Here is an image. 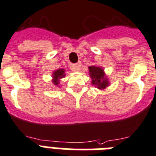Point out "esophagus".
Segmentation results:
<instances>
[{
    "label": "esophagus",
    "mask_w": 156,
    "mask_h": 156,
    "mask_svg": "<svg viewBox=\"0 0 156 156\" xmlns=\"http://www.w3.org/2000/svg\"><path fill=\"white\" fill-rule=\"evenodd\" d=\"M80 67H81V63H80V62L76 63V64H73V65L72 66L73 71H76V72H78V71L80 70Z\"/></svg>",
    "instance_id": "obj_1"
}]
</instances>
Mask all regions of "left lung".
Returning a JSON list of instances; mask_svg holds the SVG:
<instances>
[{
    "mask_svg": "<svg viewBox=\"0 0 156 156\" xmlns=\"http://www.w3.org/2000/svg\"><path fill=\"white\" fill-rule=\"evenodd\" d=\"M88 74L92 80V84L100 90H105L109 86V78L105 73L104 68L98 66H90L88 67Z\"/></svg>",
    "mask_w": 156,
    "mask_h": 156,
    "instance_id": "obj_1",
    "label": "left lung"
}]
</instances>
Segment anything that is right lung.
I'll return each instance as SVG.
<instances>
[{"instance_id":"right-lung-1","label":"right lung","mask_w":156,"mask_h":156,"mask_svg":"<svg viewBox=\"0 0 156 156\" xmlns=\"http://www.w3.org/2000/svg\"><path fill=\"white\" fill-rule=\"evenodd\" d=\"M66 76L65 73V69H63V68H58L57 70L54 71L53 73H52L51 76V81L52 84H54L55 86H57V87H59V83H60V80L62 78Z\"/></svg>"}]
</instances>
